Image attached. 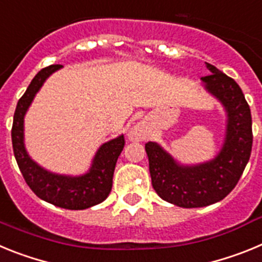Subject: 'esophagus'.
Segmentation results:
<instances>
[{
	"instance_id": "34e87169",
	"label": "esophagus",
	"mask_w": 262,
	"mask_h": 262,
	"mask_svg": "<svg viewBox=\"0 0 262 262\" xmlns=\"http://www.w3.org/2000/svg\"><path fill=\"white\" fill-rule=\"evenodd\" d=\"M131 139H133V140H138V139H140V134H139V131H133V133H131Z\"/></svg>"
}]
</instances>
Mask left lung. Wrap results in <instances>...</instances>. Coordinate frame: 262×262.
Wrapping results in <instances>:
<instances>
[{
    "instance_id": "1",
    "label": "left lung",
    "mask_w": 262,
    "mask_h": 262,
    "mask_svg": "<svg viewBox=\"0 0 262 262\" xmlns=\"http://www.w3.org/2000/svg\"><path fill=\"white\" fill-rule=\"evenodd\" d=\"M211 75L203 84L228 114L222 151L209 163L181 166L154 142L145 144L152 186L160 198L185 209L203 207L226 198L237 185L252 152V115L243 90L233 78L207 62Z\"/></svg>"
}]
</instances>
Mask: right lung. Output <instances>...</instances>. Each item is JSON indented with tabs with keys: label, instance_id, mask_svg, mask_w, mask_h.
Returning a JSON list of instances; mask_svg holds the SVG:
<instances>
[{
	"label": "right lung",
	"instance_id": "1",
	"mask_svg": "<svg viewBox=\"0 0 262 262\" xmlns=\"http://www.w3.org/2000/svg\"><path fill=\"white\" fill-rule=\"evenodd\" d=\"M60 67L56 64L39 71L18 101L11 127L13 151L25 181L40 200L61 209L84 210L103 202L110 194L115 164L126 142L122 135L101 145L89 173L81 177L52 174L30 159L23 145V117L46 78Z\"/></svg>",
	"mask_w": 262,
	"mask_h": 262
}]
</instances>
